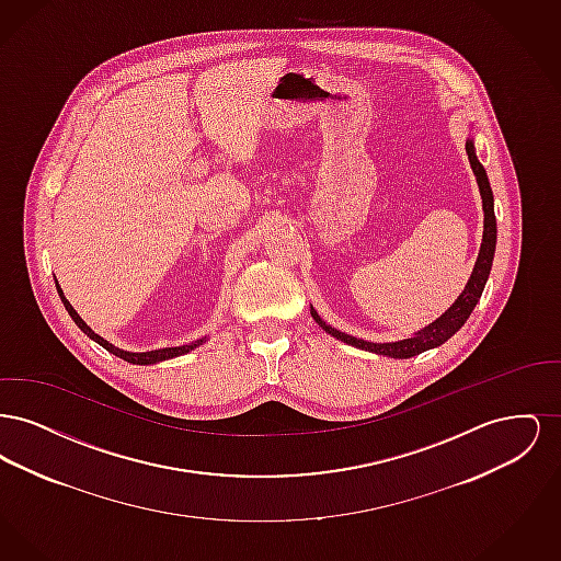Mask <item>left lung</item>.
<instances>
[{
  "instance_id": "obj_1",
  "label": "left lung",
  "mask_w": 561,
  "mask_h": 561,
  "mask_svg": "<svg viewBox=\"0 0 561 561\" xmlns=\"http://www.w3.org/2000/svg\"><path fill=\"white\" fill-rule=\"evenodd\" d=\"M465 149H467L469 163L473 168V174H476L478 187H480L481 204H483V240H481L480 254H478V263L473 267V273H471L465 290L454 300L453 307L442 318L431 321L423 330L414 332L410 339L396 341V343H370V341L355 339L351 334H345V332L332 328L330 323H325L318 316V311L311 307L313 320L318 321L328 334H332L334 339L347 343L351 347L364 348V351H370V353H376V355H387V357H396V359H408V357H414V355L428 351V348L444 345L450 336H454L465 325V321L469 320V316L473 313V309H476V305H478V300L481 298L483 286H485L490 268H492V261H494V250H496V216H494V195H492V188H490L488 174H485L483 165H481L478 156H476L473 138L467 140Z\"/></svg>"
}]
</instances>
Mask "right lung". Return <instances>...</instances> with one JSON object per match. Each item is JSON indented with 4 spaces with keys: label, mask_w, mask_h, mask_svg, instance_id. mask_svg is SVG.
<instances>
[{
    "label": "right lung",
    "mask_w": 561,
    "mask_h": 561,
    "mask_svg": "<svg viewBox=\"0 0 561 561\" xmlns=\"http://www.w3.org/2000/svg\"><path fill=\"white\" fill-rule=\"evenodd\" d=\"M56 290H58V296H60V300H62V305H65V309L69 311V316H71V320L78 323V328H80L83 334H88L94 343H99L101 347L107 348L108 353H113V355H117V357H122L124 362H130V364H138V366H147V364H158V362H163V359H172V357H179V355H185L188 351H193L195 347H199L206 339H199V341H195V343H188V345H183V347H165V348H156V351H145V353H133V351H124V348L115 347V345H111L108 341H105L103 336H99L85 321L81 320L80 316H78V311L71 307V302L65 298V294L60 290V286H58V282H56Z\"/></svg>",
    "instance_id": "1"
}]
</instances>
